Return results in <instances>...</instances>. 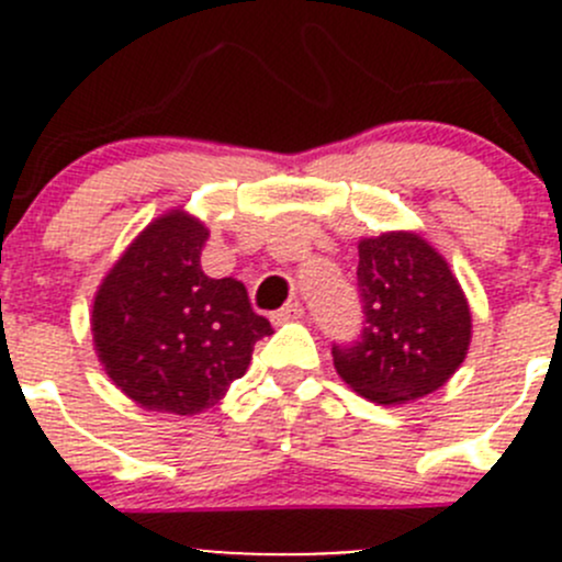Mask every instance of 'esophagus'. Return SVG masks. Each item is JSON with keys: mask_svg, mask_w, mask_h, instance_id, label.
<instances>
[{"mask_svg": "<svg viewBox=\"0 0 562 562\" xmlns=\"http://www.w3.org/2000/svg\"><path fill=\"white\" fill-rule=\"evenodd\" d=\"M302 315H304L302 304L291 302V304H285V307H282L274 317H277V323H285V321H299V317H302Z\"/></svg>", "mask_w": 562, "mask_h": 562, "instance_id": "obj_1", "label": "esophagus"}]
</instances>
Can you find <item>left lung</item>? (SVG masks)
<instances>
[{"label":"left lung","instance_id":"1","mask_svg":"<svg viewBox=\"0 0 562 562\" xmlns=\"http://www.w3.org/2000/svg\"><path fill=\"white\" fill-rule=\"evenodd\" d=\"M356 274L367 326L359 342L331 348L337 375L378 405H407L446 386L473 339L449 260L416 231H386L359 241Z\"/></svg>","mask_w":562,"mask_h":562}]
</instances>
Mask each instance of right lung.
<instances>
[{
  "label": "right lung",
  "instance_id": "obj_1",
  "mask_svg": "<svg viewBox=\"0 0 562 562\" xmlns=\"http://www.w3.org/2000/svg\"><path fill=\"white\" fill-rule=\"evenodd\" d=\"M209 239L184 206L151 220L108 269L92 304V342L105 375L144 411L195 416L247 372L271 326L239 280L201 269Z\"/></svg>",
  "mask_w": 562,
  "mask_h": 562
}]
</instances>
